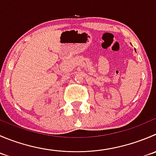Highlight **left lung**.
<instances>
[{
  "label": "left lung",
  "instance_id": "8db88e82",
  "mask_svg": "<svg viewBox=\"0 0 156 156\" xmlns=\"http://www.w3.org/2000/svg\"><path fill=\"white\" fill-rule=\"evenodd\" d=\"M135 50H136V49H135Z\"/></svg>",
  "mask_w": 156,
  "mask_h": 156
}]
</instances>
